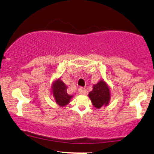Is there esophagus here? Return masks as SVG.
<instances>
[{"instance_id":"34e87169","label":"esophagus","mask_w":154,"mask_h":154,"mask_svg":"<svg viewBox=\"0 0 154 154\" xmlns=\"http://www.w3.org/2000/svg\"><path fill=\"white\" fill-rule=\"evenodd\" d=\"M78 91H79V93L81 94V95H85V94H87V92H87V90H85L84 88H82V87L79 88Z\"/></svg>"}]
</instances>
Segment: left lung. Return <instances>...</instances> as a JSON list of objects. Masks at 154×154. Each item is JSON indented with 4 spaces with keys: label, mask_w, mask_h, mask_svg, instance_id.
<instances>
[{
    "label": "left lung",
    "mask_w": 154,
    "mask_h": 154,
    "mask_svg": "<svg viewBox=\"0 0 154 154\" xmlns=\"http://www.w3.org/2000/svg\"><path fill=\"white\" fill-rule=\"evenodd\" d=\"M89 97L92 105L97 108H100L103 105L106 106L110 100V90L104 81L100 80L93 86L91 92H89Z\"/></svg>",
    "instance_id": "left-lung-1"
}]
</instances>
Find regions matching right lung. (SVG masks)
I'll use <instances>...</instances> for the list:
<instances>
[{"label": "right lung", "instance_id": "add662e5", "mask_svg": "<svg viewBox=\"0 0 154 154\" xmlns=\"http://www.w3.org/2000/svg\"><path fill=\"white\" fill-rule=\"evenodd\" d=\"M66 86L60 79L54 83L52 86L53 95L56 100L57 103L60 106H64L69 103L72 95H69L66 92Z\"/></svg>", "mask_w": 154, "mask_h": 154}]
</instances>
